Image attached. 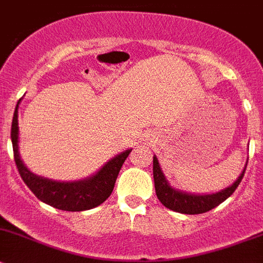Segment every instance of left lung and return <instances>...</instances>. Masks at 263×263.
Here are the masks:
<instances>
[{
  "label": "left lung",
  "mask_w": 263,
  "mask_h": 263,
  "mask_svg": "<svg viewBox=\"0 0 263 263\" xmlns=\"http://www.w3.org/2000/svg\"><path fill=\"white\" fill-rule=\"evenodd\" d=\"M246 168H244L243 173L239 176L238 180L225 190L218 191L216 194H208V195H193V194H186L171 187L170 183L165 181L164 175L162 173L158 159L154 157L153 158V175H154L155 193H157L159 202L168 210L175 211V212L178 213H185V215L205 213L217 207L222 202H225L229 196L236 190L239 183L241 182Z\"/></svg>",
  "instance_id": "obj_1"
}]
</instances>
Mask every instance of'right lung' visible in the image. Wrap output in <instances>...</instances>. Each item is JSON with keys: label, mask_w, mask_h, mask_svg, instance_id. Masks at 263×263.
I'll return each instance as SVG.
<instances>
[{"label": "right lung", "mask_w": 263, "mask_h": 263, "mask_svg": "<svg viewBox=\"0 0 263 263\" xmlns=\"http://www.w3.org/2000/svg\"><path fill=\"white\" fill-rule=\"evenodd\" d=\"M19 105V103H17ZM17 105L15 108L11 124V141L14 159L19 175L25 185L41 202L69 212H81L95 208L105 202L113 191L118 173L127 159L131 149L109 160L95 176L77 182H58L33 175L24 165L17 152Z\"/></svg>", "instance_id": "add662e5"}]
</instances>
